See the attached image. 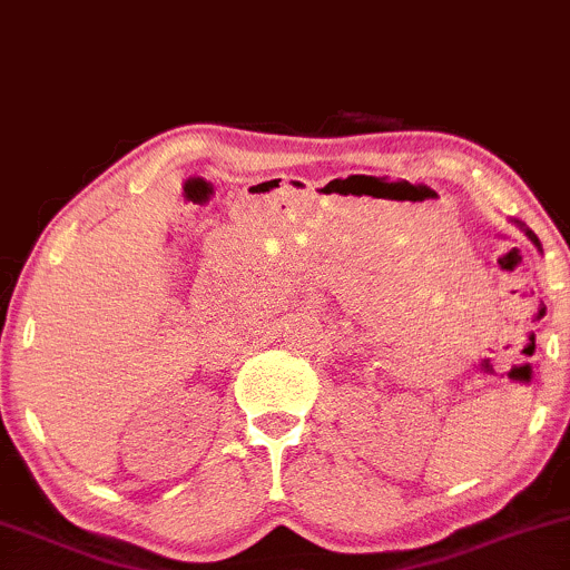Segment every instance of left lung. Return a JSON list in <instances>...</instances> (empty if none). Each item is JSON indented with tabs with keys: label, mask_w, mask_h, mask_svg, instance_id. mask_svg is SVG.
<instances>
[{
	"label": "left lung",
	"mask_w": 570,
	"mask_h": 570,
	"mask_svg": "<svg viewBox=\"0 0 570 570\" xmlns=\"http://www.w3.org/2000/svg\"><path fill=\"white\" fill-rule=\"evenodd\" d=\"M525 233H528V238H531V242L539 246V238H537V236H533V230H528V228H525Z\"/></svg>",
	"instance_id": "obj_1"
}]
</instances>
